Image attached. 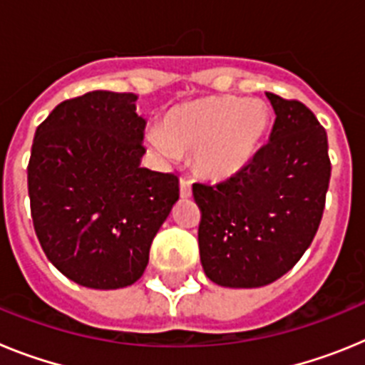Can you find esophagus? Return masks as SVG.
<instances>
[{
  "mask_svg": "<svg viewBox=\"0 0 365 365\" xmlns=\"http://www.w3.org/2000/svg\"><path fill=\"white\" fill-rule=\"evenodd\" d=\"M180 197H192V180L186 179V177H180Z\"/></svg>",
  "mask_w": 365,
  "mask_h": 365,
  "instance_id": "34e87169",
  "label": "esophagus"
}]
</instances>
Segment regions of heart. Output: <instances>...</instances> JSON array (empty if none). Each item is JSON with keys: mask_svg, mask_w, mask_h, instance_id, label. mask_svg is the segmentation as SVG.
Here are the masks:
<instances>
[{"mask_svg": "<svg viewBox=\"0 0 365 365\" xmlns=\"http://www.w3.org/2000/svg\"><path fill=\"white\" fill-rule=\"evenodd\" d=\"M270 117V108L259 98L208 96L170 109L163 128L151 125L146 138L164 160L193 151V166L202 175L230 177L254 159Z\"/></svg>", "mask_w": 365, "mask_h": 365, "instance_id": "obj_1", "label": "heart"}]
</instances>
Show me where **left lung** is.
<instances>
[{"instance_id":"obj_1","label":"left lung","mask_w":365,"mask_h":365,"mask_svg":"<svg viewBox=\"0 0 365 365\" xmlns=\"http://www.w3.org/2000/svg\"><path fill=\"white\" fill-rule=\"evenodd\" d=\"M269 144L219 185H193L201 206L199 254L208 279L230 289L276 282L314 240L331 179L327 133L298 100L267 93Z\"/></svg>"}]
</instances>
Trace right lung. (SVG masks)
Here are the masks:
<instances>
[{
  "label": "right lung",
  "instance_id": "1",
  "mask_svg": "<svg viewBox=\"0 0 365 365\" xmlns=\"http://www.w3.org/2000/svg\"><path fill=\"white\" fill-rule=\"evenodd\" d=\"M133 93L66 100L38 125L27 168L34 232L71 282L122 289L144 274L179 177L140 166L146 120Z\"/></svg>",
  "mask_w": 365,
  "mask_h": 365
}]
</instances>
